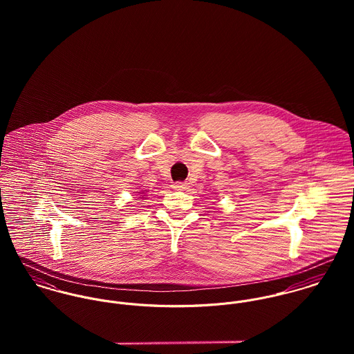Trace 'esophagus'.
I'll list each match as a JSON object with an SVG mask.
<instances>
[{
  "label": "esophagus",
  "mask_w": 354,
  "mask_h": 354,
  "mask_svg": "<svg viewBox=\"0 0 354 354\" xmlns=\"http://www.w3.org/2000/svg\"><path fill=\"white\" fill-rule=\"evenodd\" d=\"M173 188H174L176 191H185V189L188 188V183H181V181L174 183V184H173Z\"/></svg>",
  "instance_id": "obj_1"
}]
</instances>
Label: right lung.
<instances>
[{
	"mask_svg": "<svg viewBox=\"0 0 354 354\" xmlns=\"http://www.w3.org/2000/svg\"><path fill=\"white\" fill-rule=\"evenodd\" d=\"M146 192H147V191H145V192H138V194H139L140 196H143V194H146ZM138 199H145V198H138Z\"/></svg>",
	"mask_w": 354,
	"mask_h": 354,
	"instance_id": "add662e5",
	"label": "right lung"
}]
</instances>
